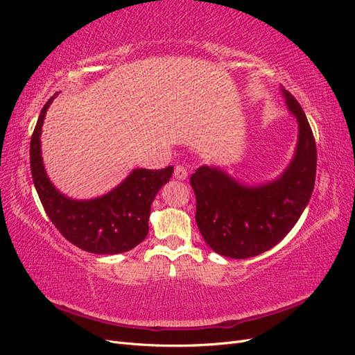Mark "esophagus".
Segmentation results:
<instances>
[{
	"instance_id": "obj_1",
	"label": "esophagus",
	"mask_w": 355,
	"mask_h": 355,
	"mask_svg": "<svg viewBox=\"0 0 355 355\" xmlns=\"http://www.w3.org/2000/svg\"><path fill=\"white\" fill-rule=\"evenodd\" d=\"M173 176L176 178V179H179V180H185L187 178H188V170H187V167H184V166H176L175 167V173H173Z\"/></svg>"
}]
</instances>
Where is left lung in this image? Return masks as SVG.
I'll use <instances>...</instances> for the list:
<instances>
[{
  "mask_svg": "<svg viewBox=\"0 0 355 355\" xmlns=\"http://www.w3.org/2000/svg\"><path fill=\"white\" fill-rule=\"evenodd\" d=\"M297 121L295 155L283 173L261 185H244L227 171L201 166L191 176L196 192V222L213 252L247 259L280 243L309 202L315 184L317 148L299 102L282 89Z\"/></svg>",
  "mask_w": 355,
  "mask_h": 355,
  "instance_id": "8db88e82",
  "label": "left lung"
}]
</instances>
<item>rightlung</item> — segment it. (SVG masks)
Returning a JSON list of instances; mask_svg holds the SVG:
<instances>
[{
  "label": "right lung",
  "mask_w": 355,
  "mask_h": 355,
  "mask_svg": "<svg viewBox=\"0 0 355 355\" xmlns=\"http://www.w3.org/2000/svg\"><path fill=\"white\" fill-rule=\"evenodd\" d=\"M51 96L41 110L31 137V173L42 207L59 232L73 245L96 254L132 250L148 235L151 204L173 175V166L161 170L135 168L108 194L92 200H72L51 184L41 157V128Z\"/></svg>",
  "instance_id": "right-lung-1"
}]
</instances>
